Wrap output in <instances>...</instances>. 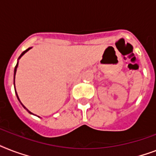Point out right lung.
Segmentation results:
<instances>
[{
    "mask_svg": "<svg viewBox=\"0 0 156 156\" xmlns=\"http://www.w3.org/2000/svg\"><path fill=\"white\" fill-rule=\"evenodd\" d=\"M30 48H27V50H25V51H24V52H23V53L21 54V55H20V56H19V57H18V59H20L21 57H22V56H23V55H24V54L26 53V52H27L28 50H30ZM18 63H17V65H16L15 68H14V79H15V74H16V71H17V68H18ZM14 89H15V84H14ZM16 95H17V92H16ZM17 97H18V100H19V98H18V95H17ZM19 101H20V100H19ZM20 103H21V102H20ZM21 104H22V103H21ZM22 105H23V108H25L26 110H27V111L28 112H30V113H31V112H30L29 111V110H27V108H26V107L24 106V105H23V104H22Z\"/></svg>",
    "mask_w": 156,
    "mask_h": 156,
    "instance_id": "add662e5",
    "label": "right lung"
}]
</instances>
